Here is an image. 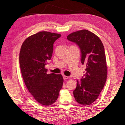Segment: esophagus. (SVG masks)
Masks as SVG:
<instances>
[{
  "label": "esophagus",
  "mask_w": 125,
  "mask_h": 125,
  "mask_svg": "<svg viewBox=\"0 0 125 125\" xmlns=\"http://www.w3.org/2000/svg\"><path fill=\"white\" fill-rule=\"evenodd\" d=\"M63 79H64V80H67V79H68L69 78V77L66 76H65V75H63Z\"/></svg>",
  "instance_id": "obj_1"
}]
</instances>
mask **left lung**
<instances>
[{
  "mask_svg": "<svg viewBox=\"0 0 125 125\" xmlns=\"http://www.w3.org/2000/svg\"><path fill=\"white\" fill-rule=\"evenodd\" d=\"M69 41L75 43L81 52V63L85 67L81 81L77 80L73 94L76 102L83 105L94 103L105 85L107 65L104 47L100 39L86 30L71 33Z\"/></svg>",
  "mask_w": 125,
  "mask_h": 125,
  "instance_id": "8db88e82",
  "label": "left lung"
}]
</instances>
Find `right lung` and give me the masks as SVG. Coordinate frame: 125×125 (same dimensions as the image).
Instances as JSON below:
<instances>
[{
    "label": "right lung",
    "instance_id": "1",
    "mask_svg": "<svg viewBox=\"0 0 125 125\" xmlns=\"http://www.w3.org/2000/svg\"><path fill=\"white\" fill-rule=\"evenodd\" d=\"M61 34L40 31L26 39L21 47L19 63L23 81L37 102L48 106L54 104L62 89L61 74H47L45 65L51 59L53 44Z\"/></svg>",
    "mask_w": 125,
    "mask_h": 125
}]
</instances>
